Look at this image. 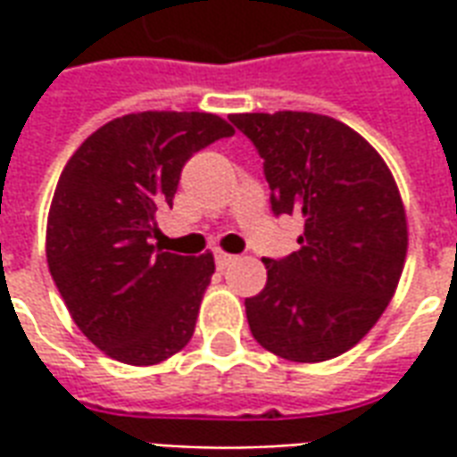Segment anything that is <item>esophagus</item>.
Returning a JSON list of instances; mask_svg holds the SVG:
<instances>
[{
	"label": "esophagus",
	"mask_w": 457,
	"mask_h": 457,
	"mask_svg": "<svg viewBox=\"0 0 457 457\" xmlns=\"http://www.w3.org/2000/svg\"><path fill=\"white\" fill-rule=\"evenodd\" d=\"M232 254H228V252H215V264H218L220 269H225L229 264V262H232Z\"/></svg>",
	"instance_id": "esophagus-1"
}]
</instances>
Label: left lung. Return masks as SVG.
Instances as JSON below:
<instances>
[{
	"instance_id": "1",
	"label": "left lung",
	"mask_w": 457,
	"mask_h": 457,
	"mask_svg": "<svg viewBox=\"0 0 457 457\" xmlns=\"http://www.w3.org/2000/svg\"><path fill=\"white\" fill-rule=\"evenodd\" d=\"M257 146L274 215H301L298 252L262 259L267 287L245 301L249 330L291 362H326L360 343L389 306L406 212L384 159L343 121L313 112L229 114Z\"/></svg>"
}]
</instances>
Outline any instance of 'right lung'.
Listing matches in <instances>:
<instances>
[{
    "instance_id": "1",
    "label": "right lung",
    "mask_w": 457,
    "mask_h": 457,
    "mask_svg": "<svg viewBox=\"0 0 457 457\" xmlns=\"http://www.w3.org/2000/svg\"><path fill=\"white\" fill-rule=\"evenodd\" d=\"M232 134L210 112L124 114L65 163L48 210V271L75 326L112 360L159 364L193 337L215 259L161 252L151 237L186 161Z\"/></svg>"
}]
</instances>
